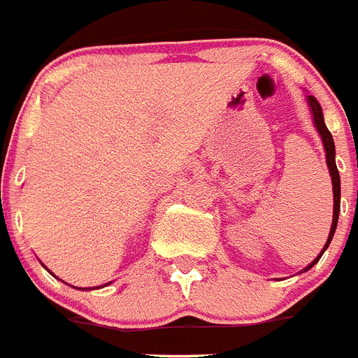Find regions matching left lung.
I'll return each mask as SVG.
<instances>
[{
	"instance_id": "8db88e82",
	"label": "left lung",
	"mask_w": 358,
	"mask_h": 358,
	"mask_svg": "<svg viewBox=\"0 0 358 358\" xmlns=\"http://www.w3.org/2000/svg\"><path fill=\"white\" fill-rule=\"evenodd\" d=\"M308 105H310V110H313V116H314V125H316V129H318L320 136L324 140V148H325V155H327V166H329V171H331V179H333V194H334V208H333V225H331V233H329V238L325 242L324 250L320 253L316 259L310 262V264L305 268H313L316 262L320 260V257L324 255V251L327 250L329 244H331V240H333V234L336 231V224H338V213H340V176H338V170H336V162H334V142H333V134L329 133L327 125L324 122V113H322V107H320V103L316 101L314 96H308Z\"/></svg>"
}]
</instances>
